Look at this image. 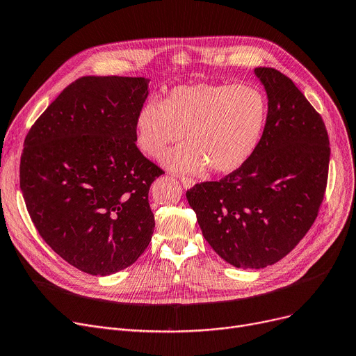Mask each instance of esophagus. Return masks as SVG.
Wrapping results in <instances>:
<instances>
[{
	"mask_svg": "<svg viewBox=\"0 0 356 356\" xmlns=\"http://www.w3.org/2000/svg\"><path fill=\"white\" fill-rule=\"evenodd\" d=\"M179 180L181 181V184H183V188H184V189H191V188H193V186H195V180H193V179H191V177L179 176Z\"/></svg>",
	"mask_w": 356,
	"mask_h": 356,
	"instance_id": "obj_1",
	"label": "esophagus"
}]
</instances>
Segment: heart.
I'll list each match as a JSON object with an SVG mask.
<instances>
[{"label":"heart","instance_id":"1","mask_svg":"<svg viewBox=\"0 0 356 356\" xmlns=\"http://www.w3.org/2000/svg\"><path fill=\"white\" fill-rule=\"evenodd\" d=\"M268 102L249 84H189L165 99L145 103L135 119V140L143 152L159 157L183 134L189 144L165 154L176 172L229 173L254 152L265 129Z\"/></svg>","mask_w":356,"mask_h":356}]
</instances>
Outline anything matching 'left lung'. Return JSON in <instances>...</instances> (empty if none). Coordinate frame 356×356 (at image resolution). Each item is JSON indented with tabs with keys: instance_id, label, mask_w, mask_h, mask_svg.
<instances>
[{
	"instance_id": "left-lung-1",
	"label": "left lung",
	"mask_w": 356,
	"mask_h": 356,
	"mask_svg": "<svg viewBox=\"0 0 356 356\" xmlns=\"http://www.w3.org/2000/svg\"><path fill=\"white\" fill-rule=\"evenodd\" d=\"M268 96L264 134L236 172L188 191L205 240L227 264L261 269L285 257L313 225L327 184L321 116L291 79L256 68Z\"/></svg>"
}]
</instances>
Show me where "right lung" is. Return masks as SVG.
Here are the masks:
<instances>
[{"mask_svg": "<svg viewBox=\"0 0 356 356\" xmlns=\"http://www.w3.org/2000/svg\"><path fill=\"white\" fill-rule=\"evenodd\" d=\"M144 76H83L35 122L24 140L20 189L51 249L86 273L131 266L148 247L151 183L164 172L136 148Z\"/></svg>", "mask_w": 356, "mask_h": 356, "instance_id": "add662e5", "label": "right lung"}]
</instances>
